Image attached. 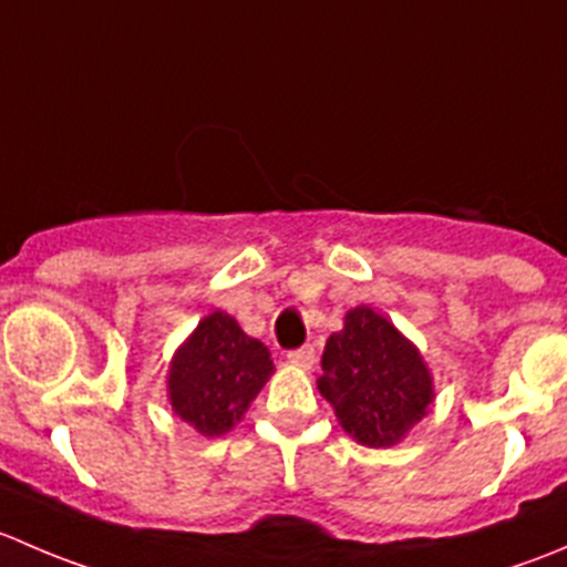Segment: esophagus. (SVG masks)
I'll return each mask as SVG.
<instances>
[{
	"label": "esophagus",
	"instance_id": "obj_1",
	"mask_svg": "<svg viewBox=\"0 0 567 567\" xmlns=\"http://www.w3.org/2000/svg\"><path fill=\"white\" fill-rule=\"evenodd\" d=\"M288 362H290V364H296V368H305V370H310L312 364L318 362V353H316V348H312V346L296 348V351H290V353H288Z\"/></svg>",
	"mask_w": 567,
	"mask_h": 567
}]
</instances>
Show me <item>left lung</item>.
Masks as SVG:
<instances>
[{"label": "left lung", "instance_id": "obj_1", "mask_svg": "<svg viewBox=\"0 0 567 567\" xmlns=\"http://www.w3.org/2000/svg\"><path fill=\"white\" fill-rule=\"evenodd\" d=\"M318 392L334 405L342 431L364 447H392L427 414L433 375L414 342L373 307L348 310L326 340Z\"/></svg>", "mask_w": 567, "mask_h": 567}]
</instances>
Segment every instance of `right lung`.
<instances>
[{
	"label": "right lung",
	"mask_w": 567,
	"mask_h": 567,
	"mask_svg": "<svg viewBox=\"0 0 567 567\" xmlns=\"http://www.w3.org/2000/svg\"><path fill=\"white\" fill-rule=\"evenodd\" d=\"M271 373V351L216 310L199 320L169 362V405L203 436H225Z\"/></svg>",
	"instance_id": "right-lung-1"
}]
</instances>
